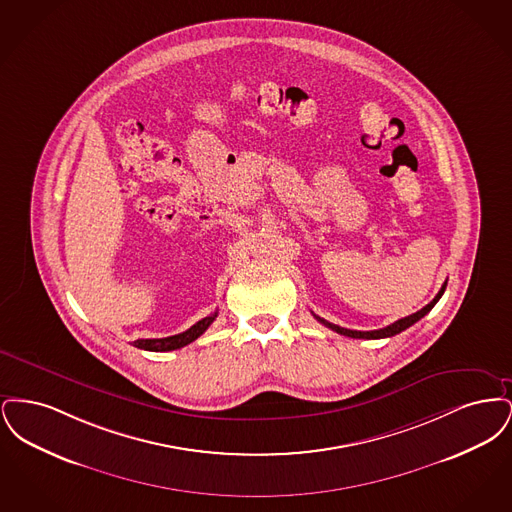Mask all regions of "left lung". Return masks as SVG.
Masks as SVG:
<instances>
[{
    "label": "left lung",
    "mask_w": 512,
    "mask_h": 512,
    "mask_svg": "<svg viewBox=\"0 0 512 512\" xmlns=\"http://www.w3.org/2000/svg\"><path fill=\"white\" fill-rule=\"evenodd\" d=\"M445 286H447V282H443V286H441V290H439L438 295L426 305V307H422L420 311H416L413 313L411 317L399 318V320H395L393 324L390 326H386V328H380V330H370V332H359V330H347V328H341L338 324H332V322H328V320H324V318L317 317L318 322H322L326 328H330V330H334V332H338L341 336H347V338H357V340H382V338H391V336H395V334H399V332H403V330H407L409 326H413L414 322H418L420 318L424 317V315H428L432 309H434V305L438 303L439 297L443 295L445 292Z\"/></svg>",
    "instance_id": "8db88e82"
}]
</instances>
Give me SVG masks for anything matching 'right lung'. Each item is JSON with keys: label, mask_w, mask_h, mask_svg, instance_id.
Segmentation results:
<instances>
[{"label": "right lung", "mask_w": 512, "mask_h": 512, "mask_svg": "<svg viewBox=\"0 0 512 512\" xmlns=\"http://www.w3.org/2000/svg\"><path fill=\"white\" fill-rule=\"evenodd\" d=\"M217 311L209 317L201 318L199 322H195L192 328H188L186 332L182 334H176V336H169V338H161V340H136L134 341V347L138 349H146V351H172V349H180L188 343L197 340L211 324L213 320L217 318Z\"/></svg>", "instance_id": "obj_1"}]
</instances>
